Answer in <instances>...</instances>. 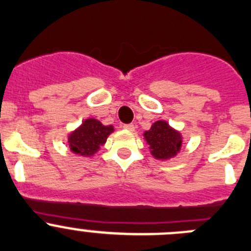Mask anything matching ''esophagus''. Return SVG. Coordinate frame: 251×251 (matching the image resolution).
Returning <instances> with one entry per match:
<instances>
[{"label": "esophagus", "instance_id": "esophagus-1", "mask_svg": "<svg viewBox=\"0 0 251 251\" xmlns=\"http://www.w3.org/2000/svg\"><path fill=\"white\" fill-rule=\"evenodd\" d=\"M123 127H124V130L128 131V132H132V131H135V125H133V124H127V125H124Z\"/></svg>", "mask_w": 251, "mask_h": 251}]
</instances>
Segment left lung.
I'll list each match as a JSON object with an SVG mask.
<instances>
[{
	"mask_svg": "<svg viewBox=\"0 0 251 251\" xmlns=\"http://www.w3.org/2000/svg\"><path fill=\"white\" fill-rule=\"evenodd\" d=\"M144 139L149 145L152 156L160 161L176 157L183 145L182 133L165 120L152 124L151 128L144 132Z\"/></svg>",
	"mask_w": 251,
	"mask_h": 251,
	"instance_id": "1",
	"label": "left lung"
}]
</instances>
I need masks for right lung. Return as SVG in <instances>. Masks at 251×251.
<instances>
[{"label": "right lung", "mask_w": 251, "mask_h": 251, "mask_svg": "<svg viewBox=\"0 0 251 251\" xmlns=\"http://www.w3.org/2000/svg\"><path fill=\"white\" fill-rule=\"evenodd\" d=\"M114 131L112 125H102L97 119L88 118L68 133V146L73 153L80 157H93Z\"/></svg>", "instance_id": "obj_1"}]
</instances>
